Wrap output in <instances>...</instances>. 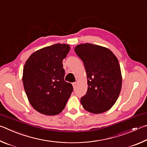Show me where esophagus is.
I'll return each instance as SVG.
<instances>
[{
    "mask_svg": "<svg viewBox=\"0 0 147 147\" xmlns=\"http://www.w3.org/2000/svg\"><path fill=\"white\" fill-rule=\"evenodd\" d=\"M73 88H76V82H74V83H73Z\"/></svg>",
    "mask_w": 147,
    "mask_h": 147,
    "instance_id": "obj_1",
    "label": "esophagus"
}]
</instances>
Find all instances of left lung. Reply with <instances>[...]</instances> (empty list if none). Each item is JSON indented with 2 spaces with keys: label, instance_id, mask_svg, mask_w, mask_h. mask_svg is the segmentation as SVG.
Wrapping results in <instances>:
<instances>
[{
  "label": "left lung",
  "instance_id": "obj_1",
  "mask_svg": "<svg viewBox=\"0 0 147 147\" xmlns=\"http://www.w3.org/2000/svg\"><path fill=\"white\" fill-rule=\"evenodd\" d=\"M74 51L84 62L88 78V91L80 100L83 108L94 114L109 110L122 88L117 58L106 47L88 43L76 45Z\"/></svg>",
  "mask_w": 147,
  "mask_h": 147
}]
</instances>
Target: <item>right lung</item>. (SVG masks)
<instances>
[{
	"instance_id": "add662e5",
	"label": "right lung",
	"mask_w": 147,
	"mask_h": 147,
	"mask_svg": "<svg viewBox=\"0 0 147 147\" xmlns=\"http://www.w3.org/2000/svg\"><path fill=\"white\" fill-rule=\"evenodd\" d=\"M69 51L67 44L44 47L32 53L24 65L23 82L29 102L44 115L61 113L73 91L64 80L62 63Z\"/></svg>"
}]
</instances>
